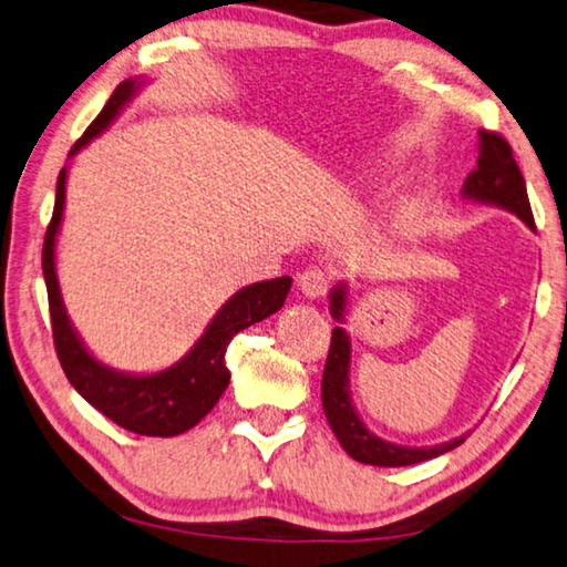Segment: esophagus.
Here are the masks:
<instances>
[{
    "label": "esophagus",
    "instance_id": "1",
    "mask_svg": "<svg viewBox=\"0 0 567 567\" xmlns=\"http://www.w3.org/2000/svg\"><path fill=\"white\" fill-rule=\"evenodd\" d=\"M296 284H299V289L307 293L309 299H313V296L327 293L329 276H327V271H321V268L311 266V268H307V271H301L299 276H296Z\"/></svg>",
    "mask_w": 567,
    "mask_h": 567
}]
</instances>
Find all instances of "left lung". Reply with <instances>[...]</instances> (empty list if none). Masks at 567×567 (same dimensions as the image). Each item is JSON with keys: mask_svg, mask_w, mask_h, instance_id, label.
Returning <instances> with one entry per match:
<instances>
[{"mask_svg": "<svg viewBox=\"0 0 567 567\" xmlns=\"http://www.w3.org/2000/svg\"><path fill=\"white\" fill-rule=\"evenodd\" d=\"M478 136H482V146H478L476 169L464 182V197L507 207V210L519 215L529 228H535L525 177H522L517 167L509 142L502 134L486 132V128H482ZM342 311L344 289L339 286L332 293V313L337 319H342ZM347 370H350V339H347L342 327H334L324 364V378H321V405H324V415L329 425H332L337 441L342 443V449L354 461L372 466H411L446 454V451L464 443L466 435L464 439L441 443V446L405 449L372 435L364 429L360 417H357L350 395H347Z\"/></svg>", "mask_w": 567, "mask_h": 567, "instance_id": "1", "label": "left lung"}]
</instances>
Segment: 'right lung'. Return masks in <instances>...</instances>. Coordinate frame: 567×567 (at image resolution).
Returning a JSON list of instances; mask_svg holds the SVG:
<instances>
[{"instance_id":"obj_1","label":"right lung","mask_w":567,"mask_h":567,"mask_svg":"<svg viewBox=\"0 0 567 567\" xmlns=\"http://www.w3.org/2000/svg\"><path fill=\"white\" fill-rule=\"evenodd\" d=\"M136 83L124 81L111 93L106 106L73 144L71 156L111 124V118L132 99ZM63 203L65 169H60L55 207H52L45 246H42V274H45L48 286L52 344H55L60 368H63L65 378L71 380L78 393L121 429L138 435H159V439L189 431L213 411L225 388H228L230 372L225 368V350H228L230 339L281 309L286 293L291 289V278L281 276L240 289L217 311V317L210 321L203 339L193 347V352L174 368L156 374H144V378L113 372L85 352V347L75 337L71 321L65 317L63 299H60L55 278V235L60 217H63Z\"/></svg>"}]
</instances>
